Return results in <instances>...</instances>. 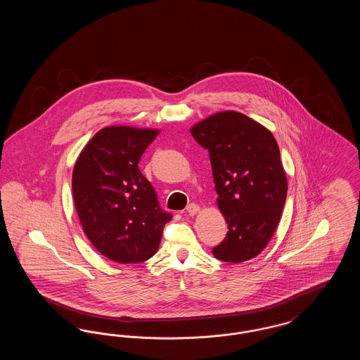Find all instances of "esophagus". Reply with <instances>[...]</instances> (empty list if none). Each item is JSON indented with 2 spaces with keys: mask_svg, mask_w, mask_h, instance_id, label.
I'll return each mask as SVG.
<instances>
[{
  "mask_svg": "<svg viewBox=\"0 0 360 360\" xmlns=\"http://www.w3.org/2000/svg\"><path fill=\"white\" fill-rule=\"evenodd\" d=\"M186 210H188V214L190 216H195L198 212H200V206L197 205V204H190L186 207Z\"/></svg>",
  "mask_w": 360,
  "mask_h": 360,
  "instance_id": "esophagus-1",
  "label": "esophagus"
}]
</instances>
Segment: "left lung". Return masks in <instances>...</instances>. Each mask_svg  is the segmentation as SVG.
Instances as JSON below:
<instances>
[{
    "mask_svg": "<svg viewBox=\"0 0 360 360\" xmlns=\"http://www.w3.org/2000/svg\"><path fill=\"white\" fill-rule=\"evenodd\" d=\"M190 134L209 151L217 205L228 224L213 255L231 263L257 257L274 235L288 194L275 137L235 110L206 117Z\"/></svg>",
    "mask_w": 360,
    "mask_h": 360,
    "instance_id": "left-lung-1",
    "label": "left lung"
}]
</instances>
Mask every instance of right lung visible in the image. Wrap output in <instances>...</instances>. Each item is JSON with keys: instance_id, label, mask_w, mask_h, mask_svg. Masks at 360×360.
<instances>
[{"instance_id": "1", "label": "right lung", "mask_w": 360, "mask_h": 360, "mask_svg": "<svg viewBox=\"0 0 360 360\" xmlns=\"http://www.w3.org/2000/svg\"><path fill=\"white\" fill-rule=\"evenodd\" d=\"M158 134L150 128H103L89 140L72 170L74 204L84 232L100 254L117 263L153 257L172 220L137 166Z\"/></svg>"}]
</instances>
